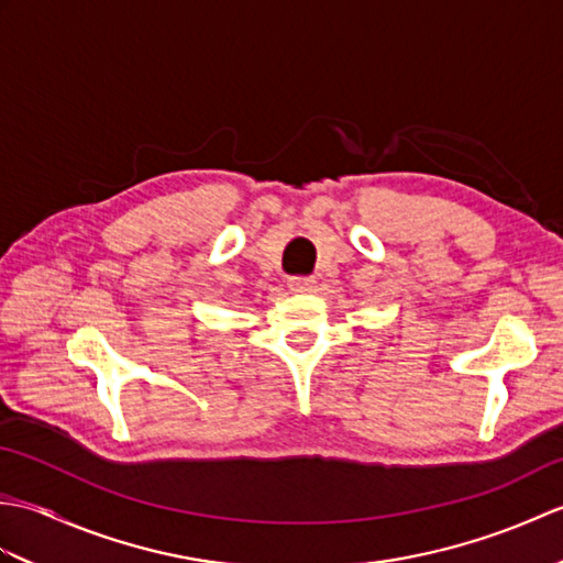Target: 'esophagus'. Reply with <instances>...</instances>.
<instances>
[{
    "mask_svg": "<svg viewBox=\"0 0 563 563\" xmlns=\"http://www.w3.org/2000/svg\"><path fill=\"white\" fill-rule=\"evenodd\" d=\"M314 285V278H309V275H292V278H288V288L292 292H307L312 290Z\"/></svg>",
    "mask_w": 563,
    "mask_h": 563,
    "instance_id": "obj_1",
    "label": "esophagus"
}]
</instances>
